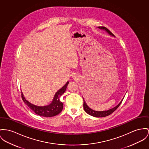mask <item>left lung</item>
<instances>
[{
	"instance_id": "obj_1",
	"label": "left lung",
	"mask_w": 149,
	"mask_h": 149,
	"mask_svg": "<svg viewBox=\"0 0 149 149\" xmlns=\"http://www.w3.org/2000/svg\"><path fill=\"white\" fill-rule=\"evenodd\" d=\"M99 29H100V30H104L106 32H107L109 35L115 37V36L109 31L107 28H106V27H100L99 26L98 27ZM83 98V97H82ZM124 99V97L123 98L121 99V100L119 104L114 107L112 109H108V110H106V111H95L94 109H91V108H90L87 105L85 100H84V98H83L84 99V109L85 110V111L90 115L92 116H94V117H96V118H103V117H106V116H107L109 115H111L112 112H113L116 109H117L119 107V106L121 104L123 100Z\"/></svg>"
}]
</instances>
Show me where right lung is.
Masks as SVG:
<instances>
[{"label": "right lung", "instance_id": "right-lung-1", "mask_svg": "<svg viewBox=\"0 0 149 149\" xmlns=\"http://www.w3.org/2000/svg\"><path fill=\"white\" fill-rule=\"evenodd\" d=\"M68 84L69 81H67L61 89L58 90L55 94L51 103L46 106H40L31 104L25 99L22 92H21L22 98L25 104L36 114L43 117H52L58 115L63 109V104L60 102V97L65 91Z\"/></svg>", "mask_w": 149, "mask_h": 149}]
</instances>
